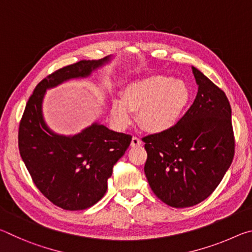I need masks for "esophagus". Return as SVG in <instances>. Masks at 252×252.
I'll use <instances>...</instances> for the list:
<instances>
[{"label": "esophagus", "mask_w": 252, "mask_h": 252, "mask_svg": "<svg viewBox=\"0 0 252 252\" xmlns=\"http://www.w3.org/2000/svg\"><path fill=\"white\" fill-rule=\"evenodd\" d=\"M141 144H142V141L139 138H136V136H133V138H132V140H131V147L135 148V147L141 146Z\"/></svg>", "instance_id": "esophagus-1"}]
</instances>
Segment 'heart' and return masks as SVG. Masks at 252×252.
<instances>
[{"mask_svg":"<svg viewBox=\"0 0 252 252\" xmlns=\"http://www.w3.org/2000/svg\"><path fill=\"white\" fill-rule=\"evenodd\" d=\"M191 99L192 91L186 81L156 74L127 84L122 97L111 101L110 114L123 130L133 123L134 110H139L141 125L152 133H162L177 126Z\"/></svg>","mask_w":252,"mask_h":252,"instance_id":"1","label":"heart"}]
</instances>
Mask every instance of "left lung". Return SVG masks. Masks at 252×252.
I'll list each match as a JSON object with an SVG mask.
<instances>
[{
	"label": "left lung",
	"mask_w": 252,
	"mask_h": 252,
	"mask_svg": "<svg viewBox=\"0 0 252 252\" xmlns=\"http://www.w3.org/2000/svg\"><path fill=\"white\" fill-rule=\"evenodd\" d=\"M198 93L181 120L143 138L144 173L153 192L173 208L192 207L210 195L234 155L231 106L224 92L192 66Z\"/></svg>",
	"instance_id": "8db88e82"
}]
</instances>
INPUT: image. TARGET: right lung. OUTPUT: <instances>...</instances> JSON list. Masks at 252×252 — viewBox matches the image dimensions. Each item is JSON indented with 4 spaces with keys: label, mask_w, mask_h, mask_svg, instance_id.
<instances>
[{
    "label": "right lung",
    "mask_w": 252,
    "mask_h": 252,
    "mask_svg": "<svg viewBox=\"0 0 252 252\" xmlns=\"http://www.w3.org/2000/svg\"><path fill=\"white\" fill-rule=\"evenodd\" d=\"M111 59L83 60L46 76L34 89L20 122V155L34 185L64 210H84L102 199L113 165L125 155L132 136L97 121L73 135L57 133L44 120L45 93L69 80L89 78Z\"/></svg>",
    "instance_id": "right-lung-1"
}]
</instances>
